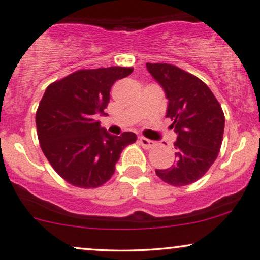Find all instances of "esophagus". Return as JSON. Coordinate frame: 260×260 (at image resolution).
<instances>
[{
    "label": "esophagus",
    "mask_w": 260,
    "mask_h": 260,
    "mask_svg": "<svg viewBox=\"0 0 260 260\" xmlns=\"http://www.w3.org/2000/svg\"><path fill=\"white\" fill-rule=\"evenodd\" d=\"M139 143H140V145H142L144 149H150V148H152V146L155 145L154 140H150L148 138H144V137H142V138H139Z\"/></svg>",
    "instance_id": "obj_1"
}]
</instances>
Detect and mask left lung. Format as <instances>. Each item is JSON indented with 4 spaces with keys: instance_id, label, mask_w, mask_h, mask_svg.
I'll return each instance as SVG.
<instances>
[{
    "instance_id": "left-lung-1",
    "label": "left lung",
    "mask_w": 260,
    "mask_h": 260,
    "mask_svg": "<svg viewBox=\"0 0 260 260\" xmlns=\"http://www.w3.org/2000/svg\"><path fill=\"white\" fill-rule=\"evenodd\" d=\"M146 69L165 90L166 117L177 133L176 164L156 174L170 185H189L205 176L219 154L224 112L207 84L193 75L165 62H146Z\"/></svg>"
}]
</instances>
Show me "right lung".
Listing matches in <instances>:
<instances>
[{"label": "right lung", "mask_w": 260, "mask_h": 260, "mask_svg": "<svg viewBox=\"0 0 260 260\" xmlns=\"http://www.w3.org/2000/svg\"><path fill=\"white\" fill-rule=\"evenodd\" d=\"M133 68L79 70L47 87L36 111L41 149L54 171L71 185L98 187L110 179L122 150L137 140L132 132L111 136L96 121L110 100L111 86Z\"/></svg>", "instance_id": "obj_1"}]
</instances>
